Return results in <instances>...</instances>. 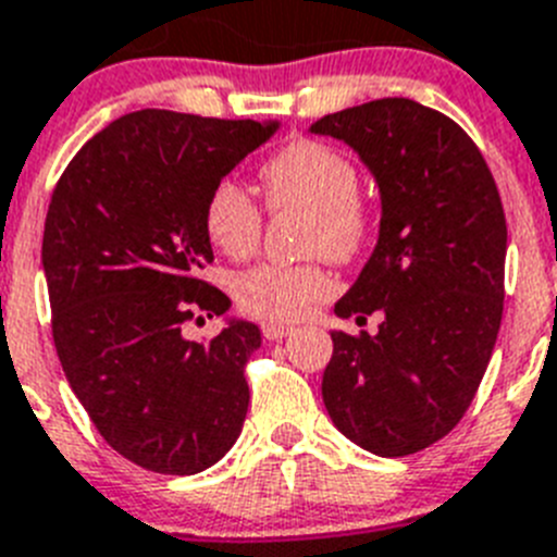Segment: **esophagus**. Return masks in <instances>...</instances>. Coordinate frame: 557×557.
<instances>
[{
    "instance_id": "1",
    "label": "esophagus",
    "mask_w": 557,
    "mask_h": 557,
    "mask_svg": "<svg viewBox=\"0 0 557 557\" xmlns=\"http://www.w3.org/2000/svg\"><path fill=\"white\" fill-rule=\"evenodd\" d=\"M294 327L292 325H277V322H265L263 325V336L269 338V342H280V338L292 336Z\"/></svg>"
}]
</instances>
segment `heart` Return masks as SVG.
Here are the masks:
<instances>
[{
	"mask_svg": "<svg viewBox=\"0 0 557 557\" xmlns=\"http://www.w3.org/2000/svg\"><path fill=\"white\" fill-rule=\"evenodd\" d=\"M269 205L308 212L306 249L333 260H352L370 240L372 207L359 193V173L345 153L317 139H294L260 171ZM207 238L226 258L244 260L258 249L263 212L235 178H221L205 201ZM240 311L272 322H294L322 306L336 280L325 265L260 263L235 277Z\"/></svg>",
	"mask_w": 557,
	"mask_h": 557,
	"instance_id": "b5f03b06",
	"label": "heart"
}]
</instances>
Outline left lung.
<instances>
[{
  "instance_id": "left-lung-1",
  "label": "left lung",
  "mask_w": 557,
  "mask_h": 557,
  "mask_svg": "<svg viewBox=\"0 0 557 557\" xmlns=\"http://www.w3.org/2000/svg\"><path fill=\"white\" fill-rule=\"evenodd\" d=\"M311 134L359 153L381 196L379 244L336 317L322 400L338 432L379 457H406L462 420L491 361L505 306L507 224L473 139L409 98L325 114Z\"/></svg>"
}]
</instances>
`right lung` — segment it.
<instances>
[{
  "instance_id": "obj_1",
  "label": "right lung",
  "mask_w": 557,
  "mask_h": 557,
  "mask_svg": "<svg viewBox=\"0 0 557 557\" xmlns=\"http://www.w3.org/2000/svg\"><path fill=\"white\" fill-rule=\"evenodd\" d=\"M277 128L132 111L95 134L52 190L41 263L58 359L106 443L148 471H205L244 429L260 327L230 317L219 336L193 342L185 322L230 311V297L198 280L212 263L205 201Z\"/></svg>"
}]
</instances>
